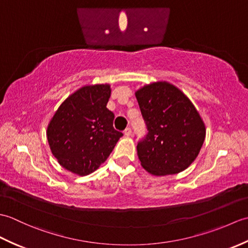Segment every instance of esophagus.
Listing matches in <instances>:
<instances>
[{"label":"esophagus","instance_id":"obj_1","mask_svg":"<svg viewBox=\"0 0 248 248\" xmlns=\"http://www.w3.org/2000/svg\"><path fill=\"white\" fill-rule=\"evenodd\" d=\"M124 133L125 136H130L131 134H132V130H131V128H127L124 131Z\"/></svg>","mask_w":248,"mask_h":248}]
</instances>
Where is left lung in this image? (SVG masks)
I'll list each match as a JSON object with an SVG mask.
<instances>
[{
    "instance_id": "obj_1",
    "label": "left lung",
    "mask_w": 248,
    "mask_h": 248,
    "mask_svg": "<svg viewBox=\"0 0 248 248\" xmlns=\"http://www.w3.org/2000/svg\"><path fill=\"white\" fill-rule=\"evenodd\" d=\"M135 96L148 130L138 144L141 166L154 176L186 170L205 138L204 124L191 100L165 81L145 85Z\"/></svg>"
}]
</instances>
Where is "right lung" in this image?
I'll list each match as a JSON object with an SVG mask.
<instances>
[{
	"instance_id": "obj_1",
	"label": "right lung",
	"mask_w": 248,
	"mask_h": 248,
	"mask_svg": "<svg viewBox=\"0 0 248 248\" xmlns=\"http://www.w3.org/2000/svg\"><path fill=\"white\" fill-rule=\"evenodd\" d=\"M108 84L83 86L70 94L46 129L57 162L76 175L92 173L108 159L123 133L113 127L114 113L107 108Z\"/></svg>"
}]
</instances>
